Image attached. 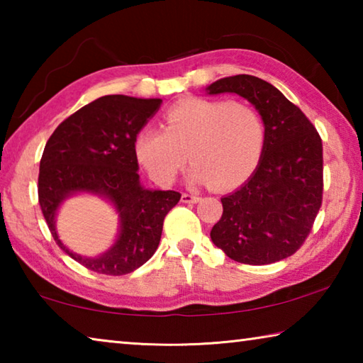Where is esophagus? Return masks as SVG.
I'll list each match as a JSON object with an SVG mask.
<instances>
[{"label":"esophagus","instance_id":"34e87169","mask_svg":"<svg viewBox=\"0 0 363 363\" xmlns=\"http://www.w3.org/2000/svg\"><path fill=\"white\" fill-rule=\"evenodd\" d=\"M181 200H182V203H199L200 196L194 195V194H182Z\"/></svg>","mask_w":363,"mask_h":363}]
</instances>
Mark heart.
Returning <instances> with one entry per match:
<instances>
[{
	"label": "heart",
	"instance_id": "obj_1",
	"mask_svg": "<svg viewBox=\"0 0 363 363\" xmlns=\"http://www.w3.org/2000/svg\"><path fill=\"white\" fill-rule=\"evenodd\" d=\"M266 147V125L253 107L190 97L164 113V130L145 126L134 153L153 181L163 186L194 163L190 181L218 190L235 189L255 173Z\"/></svg>",
	"mask_w": 363,
	"mask_h": 363
}]
</instances>
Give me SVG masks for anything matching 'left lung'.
Here are the masks:
<instances>
[{
  "label": "left lung",
  "instance_id": "left-lung-1",
  "mask_svg": "<svg viewBox=\"0 0 363 363\" xmlns=\"http://www.w3.org/2000/svg\"><path fill=\"white\" fill-rule=\"evenodd\" d=\"M206 93L245 97L266 125L261 162L240 189L220 199L223 216L211 240L237 262L285 259L304 243L322 206V139L299 107L257 77L220 78Z\"/></svg>",
  "mask_w": 363,
  "mask_h": 363
}]
</instances>
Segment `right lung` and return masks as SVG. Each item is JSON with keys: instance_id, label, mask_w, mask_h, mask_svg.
Segmentation results:
<instances>
[{"instance_id": "right-lung-1", "label": "right lung", "mask_w": 363, "mask_h": 363, "mask_svg": "<svg viewBox=\"0 0 363 363\" xmlns=\"http://www.w3.org/2000/svg\"><path fill=\"white\" fill-rule=\"evenodd\" d=\"M162 99L104 96L64 120L46 143L40 162L38 200L54 240L72 259L106 275H125L150 259L162 238L163 220L181 200L174 190L140 186L134 153L136 134L157 113ZM75 193L102 196L121 216V232L106 254H73L60 242L55 214Z\"/></svg>"}]
</instances>
